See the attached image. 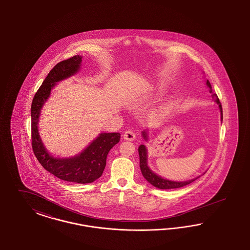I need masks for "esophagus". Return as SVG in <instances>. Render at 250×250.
Segmentation results:
<instances>
[{
  "mask_svg": "<svg viewBox=\"0 0 250 250\" xmlns=\"http://www.w3.org/2000/svg\"><path fill=\"white\" fill-rule=\"evenodd\" d=\"M123 138L125 139V140H128V141H133V140H135V138H136V135H135V133L133 131L127 130V131L124 132Z\"/></svg>",
  "mask_w": 250,
  "mask_h": 250,
  "instance_id": "obj_1",
  "label": "esophagus"
}]
</instances>
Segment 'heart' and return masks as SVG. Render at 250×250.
Here are the masks:
<instances>
[{
    "label": "heart",
    "mask_w": 250,
    "mask_h": 250,
    "mask_svg": "<svg viewBox=\"0 0 250 250\" xmlns=\"http://www.w3.org/2000/svg\"><path fill=\"white\" fill-rule=\"evenodd\" d=\"M148 93H150V92H154V91H157V92H160V88H155V87H150V88H148L147 90Z\"/></svg>",
    "instance_id": "heart-1"
}]
</instances>
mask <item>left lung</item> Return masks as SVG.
Returning a JSON list of instances; mask_svg holds the SVG:
<instances>
[{"label":"left lung","mask_w":250,"mask_h":250,"mask_svg":"<svg viewBox=\"0 0 250 250\" xmlns=\"http://www.w3.org/2000/svg\"><path fill=\"white\" fill-rule=\"evenodd\" d=\"M206 84L208 86V88L209 89V93H212L211 96L215 99L214 101L219 104V108L221 112V120L222 121V107L221 102L217 96L216 93L212 92V87L210 83L207 80ZM148 132L147 129H145L142 131V136L145 139V141L148 142ZM139 157H140V168L142 171V174L145 177V179L147 181L150 185L157 187L158 189H175V188H180V187H184L185 185H190L191 183H193L196 179H198L200 176H197L194 179L188 180V181H171V180H167L160 175H158L157 173H155L150 167L148 166V151L147 148L145 145H141L138 148ZM203 174H205L204 172Z\"/></svg>","instance_id":"8db88e82"}]
</instances>
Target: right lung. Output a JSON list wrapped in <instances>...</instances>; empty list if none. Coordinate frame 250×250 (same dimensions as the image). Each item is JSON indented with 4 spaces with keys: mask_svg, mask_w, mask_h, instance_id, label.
<instances>
[{
    "mask_svg": "<svg viewBox=\"0 0 250 250\" xmlns=\"http://www.w3.org/2000/svg\"><path fill=\"white\" fill-rule=\"evenodd\" d=\"M83 57L75 56L64 60L49 72L39 88L31 104V139L32 148L39 162L47 171L57 178L77 184L93 183L103 174L107 155L120 142L119 132H102L73 157H55L44 146L39 132V118L44 104L57 83L77 74L82 67Z\"/></svg>",
    "mask_w": 250,
    "mask_h": 250,
    "instance_id": "right-lung-1",
    "label": "right lung"
}]
</instances>
